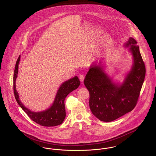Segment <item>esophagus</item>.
I'll return each instance as SVG.
<instances>
[{
    "label": "esophagus",
    "instance_id": "1",
    "mask_svg": "<svg viewBox=\"0 0 156 156\" xmlns=\"http://www.w3.org/2000/svg\"><path fill=\"white\" fill-rule=\"evenodd\" d=\"M79 79H80V82H81L82 83H83V80H84V79H85V76H84V74H81V75L79 76Z\"/></svg>",
    "mask_w": 156,
    "mask_h": 156
}]
</instances>
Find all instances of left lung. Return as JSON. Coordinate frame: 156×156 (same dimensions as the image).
Instances as JSON below:
<instances>
[{"label":"left lung","instance_id":"obj_1","mask_svg":"<svg viewBox=\"0 0 156 156\" xmlns=\"http://www.w3.org/2000/svg\"><path fill=\"white\" fill-rule=\"evenodd\" d=\"M137 42L130 38L126 44L130 47L134 64L121 85L113 83L98 64L91 66L84 80L89 92V108L98 119L111 122L131 112L136 106L145 76V66Z\"/></svg>","mask_w":156,"mask_h":156}]
</instances>
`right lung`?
Listing matches in <instances>:
<instances>
[{
    "label": "right lung",
    "instance_id": "obj_1",
    "mask_svg": "<svg viewBox=\"0 0 156 156\" xmlns=\"http://www.w3.org/2000/svg\"><path fill=\"white\" fill-rule=\"evenodd\" d=\"M20 59L19 56L16 62L13 77V89L17 102L28 116L36 123L44 127H53L61 124L66 116L64 100L71 92L77 89L80 85V82L79 78L75 76L62 84L58 90L53 104L49 109L40 112L30 111L22 103L16 89V80L17 77Z\"/></svg>",
    "mask_w": 156,
    "mask_h": 156
}]
</instances>
